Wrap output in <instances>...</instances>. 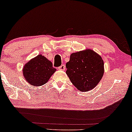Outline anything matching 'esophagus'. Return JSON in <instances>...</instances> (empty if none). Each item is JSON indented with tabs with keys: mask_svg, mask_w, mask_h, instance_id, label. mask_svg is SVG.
Instances as JSON below:
<instances>
[{
	"mask_svg": "<svg viewBox=\"0 0 132 132\" xmlns=\"http://www.w3.org/2000/svg\"><path fill=\"white\" fill-rule=\"evenodd\" d=\"M58 69L60 70H65V65H61L60 67H58Z\"/></svg>",
	"mask_w": 132,
	"mask_h": 132,
	"instance_id": "esophagus-1",
	"label": "esophagus"
}]
</instances>
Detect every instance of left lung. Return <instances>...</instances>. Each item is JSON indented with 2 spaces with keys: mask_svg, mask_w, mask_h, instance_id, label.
Returning <instances> with one entry per match:
<instances>
[{
  "mask_svg": "<svg viewBox=\"0 0 132 132\" xmlns=\"http://www.w3.org/2000/svg\"><path fill=\"white\" fill-rule=\"evenodd\" d=\"M66 73L80 91L95 87L104 74V62L98 54L91 49L72 53L66 64Z\"/></svg>",
  "mask_w": 132,
  "mask_h": 132,
  "instance_id": "obj_1",
  "label": "left lung"
}]
</instances>
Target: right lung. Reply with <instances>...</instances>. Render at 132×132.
<instances>
[{"label": "right lung", "mask_w": 132, "mask_h": 132, "mask_svg": "<svg viewBox=\"0 0 132 132\" xmlns=\"http://www.w3.org/2000/svg\"><path fill=\"white\" fill-rule=\"evenodd\" d=\"M56 70L49 60L39 55L24 65L23 75L29 84L39 86L46 84Z\"/></svg>", "instance_id": "right-lung-1"}]
</instances>
